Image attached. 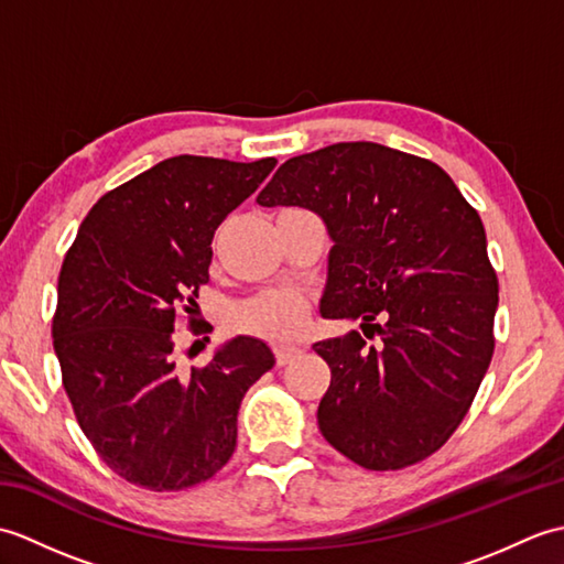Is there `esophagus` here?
Instances as JSON below:
<instances>
[{"mask_svg": "<svg viewBox=\"0 0 564 564\" xmlns=\"http://www.w3.org/2000/svg\"><path fill=\"white\" fill-rule=\"evenodd\" d=\"M297 354H301L297 346H275V364H279V366L291 364Z\"/></svg>", "mask_w": 564, "mask_h": 564, "instance_id": "1", "label": "esophagus"}]
</instances>
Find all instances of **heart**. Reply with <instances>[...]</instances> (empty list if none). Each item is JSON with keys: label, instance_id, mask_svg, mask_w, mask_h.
Returning <instances> with one entry per match:
<instances>
[{"label": "heart", "instance_id": "b5f03b06", "mask_svg": "<svg viewBox=\"0 0 564 564\" xmlns=\"http://www.w3.org/2000/svg\"><path fill=\"white\" fill-rule=\"evenodd\" d=\"M305 303L289 291H269L230 310V327L235 332L269 341H291L305 322Z\"/></svg>", "mask_w": 564, "mask_h": 564}]
</instances>
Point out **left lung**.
<instances>
[{"mask_svg":"<svg viewBox=\"0 0 564 564\" xmlns=\"http://www.w3.org/2000/svg\"><path fill=\"white\" fill-rule=\"evenodd\" d=\"M257 203L319 215L334 242L319 315L380 337L378 349L354 329L313 346L332 368L322 436L366 470L424 460L492 361L499 283L480 215L438 164L378 142L283 162Z\"/></svg>","mask_w":564,"mask_h":564,"instance_id":"1","label":"left lung"}]
</instances>
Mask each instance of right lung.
I'll list each match as a JSON object with an SVG mask.
<instances>
[{"mask_svg":"<svg viewBox=\"0 0 564 564\" xmlns=\"http://www.w3.org/2000/svg\"><path fill=\"white\" fill-rule=\"evenodd\" d=\"M273 166L178 154L109 191L79 225L57 279L53 346L84 436L128 482L176 492L235 453L239 404L273 351L239 334L184 373L174 329L198 307L218 225Z\"/></svg>","mask_w":564,"mask_h":564,"instance_id":"1","label":"right lung"}]
</instances>
